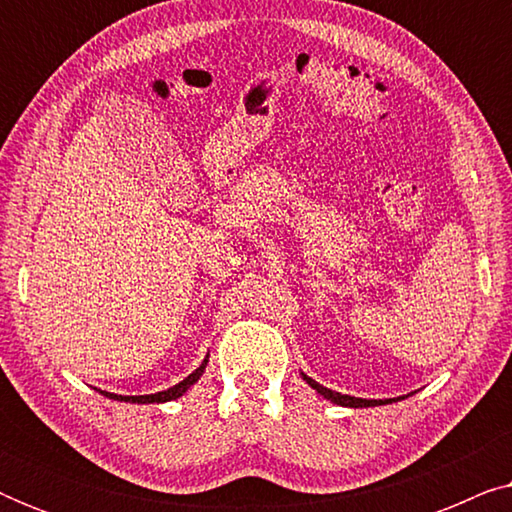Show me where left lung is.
I'll use <instances>...</instances> for the list:
<instances>
[{
  "instance_id": "obj_1",
  "label": "left lung",
  "mask_w": 512,
  "mask_h": 512,
  "mask_svg": "<svg viewBox=\"0 0 512 512\" xmlns=\"http://www.w3.org/2000/svg\"><path fill=\"white\" fill-rule=\"evenodd\" d=\"M303 380L310 384L312 389H317V394H321L328 401L335 403V405H345V408H373V405H384V403H394L398 398H387V401H368V398H356V396H347V394H338V391H331L326 387H321L319 382H314L312 377L303 375ZM405 398V396H403Z\"/></svg>"
}]
</instances>
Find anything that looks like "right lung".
Returning a JSON list of instances; mask_svg holds the SVG:
<instances>
[{
	"instance_id": "obj_1",
	"label": "right lung",
	"mask_w": 512,
	"mask_h": 512,
	"mask_svg": "<svg viewBox=\"0 0 512 512\" xmlns=\"http://www.w3.org/2000/svg\"><path fill=\"white\" fill-rule=\"evenodd\" d=\"M205 366H207V359L200 363V368H195L191 375L186 377V380H181L179 384H174L167 391H158V394H149V396H118V394H109V391H100L107 398H114V401H125V403H167V401H174V398L184 396L188 387L195 384L200 380V375L205 373Z\"/></svg>"
}]
</instances>
